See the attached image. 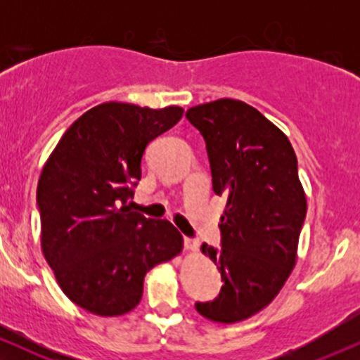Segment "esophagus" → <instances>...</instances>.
Masks as SVG:
<instances>
[{
    "label": "esophagus",
    "mask_w": 360,
    "mask_h": 360,
    "mask_svg": "<svg viewBox=\"0 0 360 360\" xmlns=\"http://www.w3.org/2000/svg\"><path fill=\"white\" fill-rule=\"evenodd\" d=\"M184 247H186V250L196 252L198 250V242L193 240V238H189V237H184Z\"/></svg>",
    "instance_id": "esophagus-1"
}]
</instances>
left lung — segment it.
I'll return each instance as SVG.
<instances>
[{"mask_svg": "<svg viewBox=\"0 0 360 360\" xmlns=\"http://www.w3.org/2000/svg\"><path fill=\"white\" fill-rule=\"evenodd\" d=\"M186 118L203 135L213 191L226 200L221 247L201 245L223 286L213 301L194 307L208 320L233 323L266 308L296 264L307 217L298 159L286 135L243 101L193 106Z\"/></svg>", "mask_w": 360, "mask_h": 360, "instance_id": "8db88e82", "label": "left lung"}]
</instances>
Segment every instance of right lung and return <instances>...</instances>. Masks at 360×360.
Instances as JSON below:
<instances>
[{
    "mask_svg": "<svg viewBox=\"0 0 360 360\" xmlns=\"http://www.w3.org/2000/svg\"><path fill=\"white\" fill-rule=\"evenodd\" d=\"M183 108L103 103L65 130L37 186L42 252L64 295L100 316L131 311L152 267L176 257L183 237L167 220L131 212L152 140Z\"/></svg>",
    "mask_w": 360,
    "mask_h": 360,
    "instance_id": "1",
    "label": "right lung"
}]
</instances>
